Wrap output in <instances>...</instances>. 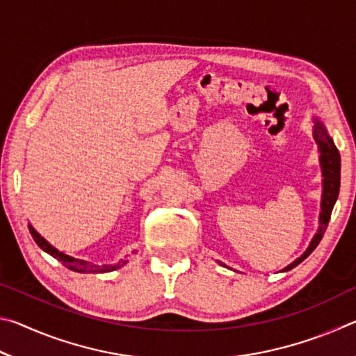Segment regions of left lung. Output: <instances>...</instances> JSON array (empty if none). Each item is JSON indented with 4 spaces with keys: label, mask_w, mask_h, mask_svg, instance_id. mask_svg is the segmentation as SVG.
<instances>
[{
    "label": "left lung",
    "mask_w": 356,
    "mask_h": 356,
    "mask_svg": "<svg viewBox=\"0 0 356 356\" xmlns=\"http://www.w3.org/2000/svg\"><path fill=\"white\" fill-rule=\"evenodd\" d=\"M312 136L317 143L318 149V161H321V170H322V201H321V213H318V226L317 232L309 242V246L300 257L295 259L292 264H289L281 272H289L293 267H297L308 257L312 251L317 248V245L321 243L325 231H327L328 221L331 212L339 195V186H341V155L339 150L336 149L333 138L330 136L327 127L317 116L312 118ZM222 267H226L222 262H218Z\"/></svg>",
    "instance_id": "8db88e82"
}]
</instances>
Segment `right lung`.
I'll list each match as a JSON object with an SVG mask.
<instances>
[{
  "label": "right lung",
  "instance_id": "add662e5",
  "mask_svg": "<svg viewBox=\"0 0 356 356\" xmlns=\"http://www.w3.org/2000/svg\"><path fill=\"white\" fill-rule=\"evenodd\" d=\"M29 232H31L34 242L39 245V248H42L55 259H58V261H61L65 265V267L72 270V272H78V273H106V272H113V270H116V268H120L122 265L129 262V261H122V259H120L119 262L99 265V264H94V262L83 261V259H76V257H72L69 254H65V252L59 251L51 243H48L47 240L42 237L40 234L35 231V229L31 225H29Z\"/></svg>",
  "mask_w": 356,
  "mask_h": 356
}]
</instances>
